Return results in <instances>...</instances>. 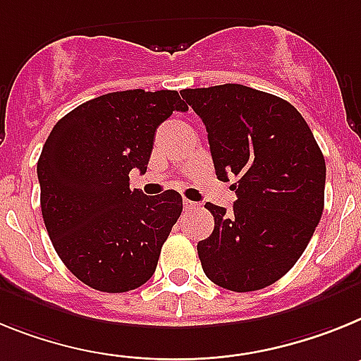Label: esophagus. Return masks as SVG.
Listing matches in <instances>:
<instances>
[{
    "label": "esophagus",
    "instance_id": "obj_1",
    "mask_svg": "<svg viewBox=\"0 0 361 361\" xmlns=\"http://www.w3.org/2000/svg\"><path fill=\"white\" fill-rule=\"evenodd\" d=\"M183 207H185V211H190V209H196L198 203L190 202V200H183Z\"/></svg>",
    "mask_w": 361,
    "mask_h": 361
}]
</instances>
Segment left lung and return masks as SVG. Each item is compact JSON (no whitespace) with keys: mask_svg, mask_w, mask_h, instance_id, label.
Here are the masks:
<instances>
[{"mask_svg":"<svg viewBox=\"0 0 361 361\" xmlns=\"http://www.w3.org/2000/svg\"><path fill=\"white\" fill-rule=\"evenodd\" d=\"M180 94L205 123L218 180L236 178L233 211L205 203L214 231L198 243L203 272L234 293L265 289L294 267L319 224L324 154L278 96L238 83Z\"/></svg>","mask_w":361,"mask_h":361,"instance_id":"1","label":"left lung"}]
</instances>
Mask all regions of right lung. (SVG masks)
<instances>
[{"instance_id":"obj_1","label":"right lung","mask_w":361,"mask_h":361,"mask_svg":"<svg viewBox=\"0 0 361 361\" xmlns=\"http://www.w3.org/2000/svg\"><path fill=\"white\" fill-rule=\"evenodd\" d=\"M187 111L176 90L103 94L54 125L37 159L42 214L61 262L102 293H127L150 280L183 211L176 190H130L145 172L156 128Z\"/></svg>"}]
</instances>
